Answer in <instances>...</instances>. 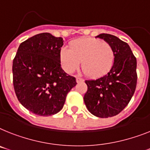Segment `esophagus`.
I'll return each mask as SVG.
<instances>
[{
    "instance_id": "obj_1",
    "label": "esophagus",
    "mask_w": 150,
    "mask_h": 150,
    "mask_svg": "<svg viewBox=\"0 0 150 150\" xmlns=\"http://www.w3.org/2000/svg\"><path fill=\"white\" fill-rule=\"evenodd\" d=\"M83 80H84L83 79V78H81V77H80V76H77V77H76V82H77V83L83 82Z\"/></svg>"
}]
</instances>
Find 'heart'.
Segmentation results:
<instances>
[{"label": "heart", "mask_w": 150, "mask_h": 150, "mask_svg": "<svg viewBox=\"0 0 150 150\" xmlns=\"http://www.w3.org/2000/svg\"><path fill=\"white\" fill-rule=\"evenodd\" d=\"M70 49L62 47L60 60L62 67L67 73H73L82 61V69L93 78L104 76L112 69L115 53L110 44L97 38H83L70 44Z\"/></svg>", "instance_id": "b5f03b06"}]
</instances>
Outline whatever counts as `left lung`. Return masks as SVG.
<instances>
[{"mask_svg": "<svg viewBox=\"0 0 150 150\" xmlns=\"http://www.w3.org/2000/svg\"><path fill=\"white\" fill-rule=\"evenodd\" d=\"M113 48L114 64L110 72L96 80H86L87 91L83 100L93 115L108 118L119 114L128 105L137 87V58L129 46L117 37L101 33Z\"/></svg>", "mask_w": 150, "mask_h": 150, "instance_id": "8db88e82", "label": "left lung"}]
</instances>
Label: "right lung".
Here are the masks:
<instances>
[{
  "mask_svg": "<svg viewBox=\"0 0 150 150\" xmlns=\"http://www.w3.org/2000/svg\"><path fill=\"white\" fill-rule=\"evenodd\" d=\"M64 41L50 33H42L20 44L13 59V83L16 96L26 109L38 116L57 113L67 93L76 86V78L60 67Z\"/></svg>",
  "mask_w": 150,
  "mask_h": 150,
  "instance_id": "obj_1",
  "label": "right lung"
}]
</instances>
